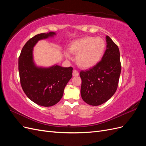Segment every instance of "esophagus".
<instances>
[{"label": "esophagus", "mask_w": 146, "mask_h": 146, "mask_svg": "<svg viewBox=\"0 0 146 146\" xmlns=\"http://www.w3.org/2000/svg\"><path fill=\"white\" fill-rule=\"evenodd\" d=\"M72 75H73V76H78L79 75V73L77 70H73Z\"/></svg>", "instance_id": "34e87169"}]
</instances>
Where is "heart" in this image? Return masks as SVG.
<instances>
[{
    "label": "heart",
    "mask_w": 146,
    "mask_h": 146,
    "mask_svg": "<svg viewBox=\"0 0 146 146\" xmlns=\"http://www.w3.org/2000/svg\"><path fill=\"white\" fill-rule=\"evenodd\" d=\"M105 48L104 39L100 37H84L72 42L69 51L77 55L76 62L83 68H89L98 63L102 56ZM66 56L70 58L69 53Z\"/></svg>",
    "instance_id": "heart-1"
}]
</instances>
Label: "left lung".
Instances as JSON below:
<instances>
[{
	"label": "left lung",
	"instance_id": "1",
	"mask_svg": "<svg viewBox=\"0 0 146 146\" xmlns=\"http://www.w3.org/2000/svg\"><path fill=\"white\" fill-rule=\"evenodd\" d=\"M107 48L102 60L93 67L81 70V96L88 104L98 106L106 102L115 93L121 71L117 46L106 36Z\"/></svg>",
	"mask_w": 146,
	"mask_h": 146
}]
</instances>
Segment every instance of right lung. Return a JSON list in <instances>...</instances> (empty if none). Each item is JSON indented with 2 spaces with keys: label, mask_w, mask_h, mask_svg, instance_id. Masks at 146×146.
<instances>
[{
  "label": "right lung",
  "mask_w": 146,
  "mask_h": 146,
  "mask_svg": "<svg viewBox=\"0 0 146 146\" xmlns=\"http://www.w3.org/2000/svg\"><path fill=\"white\" fill-rule=\"evenodd\" d=\"M55 33H40L25 43L19 57L18 67L22 88L33 102L43 107H51L62 98L64 89L72 76V67L55 65L48 68H38L33 60V47L42 39Z\"/></svg>",
  "instance_id": "obj_1"
}]
</instances>
